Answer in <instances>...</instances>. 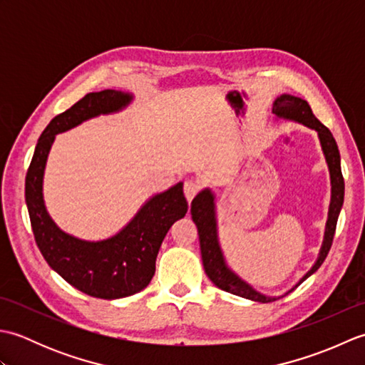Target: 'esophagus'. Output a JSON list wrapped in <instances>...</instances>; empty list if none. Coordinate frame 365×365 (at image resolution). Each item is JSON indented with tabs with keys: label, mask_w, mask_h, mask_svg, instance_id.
Segmentation results:
<instances>
[{
	"label": "esophagus",
	"mask_w": 365,
	"mask_h": 365,
	"mask_svg": "<svg viewBox=\"0 0 365 365\" xmlns=\"http://www.w3.org/2000/svg\"><path fill=\"white\" fill-rule=\"evenodd\" d=\"M200 190V185L195 180H187L183 185V191H185V197L188 199V202H191L192 197H195Z\"/></svg>",
	"instance_id": "1"
}]
</instances>
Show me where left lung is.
<instances>
[{
  "mask_svg": "<svg viewBox=\"0 0 365 365\" xmlns=\"http://www.w3.org/2000/svg\"><path fill=\"white\" fill-rule=\"evenodd\" d=\"M273 114L279 119H287V120H294L298 123H302V125H306L307 128H312L319 133L322 150H323L324 158H327L329 175H331V204H329L327 229H324L323 245L320 247L319 257H317L312 268L299 279V282L294 285L293 289L287 292L290 293L292 290L297 289L301 282H304L309 276L314 274L315 271L322 267L324 259H327L332 245V238H334L339 213L342 210V205H344L345 183L342 177V169H340V153L337 149L336 139L332 136L331 131L315 118L311 106H309L306 100L290 96V94L279 96L273 103ZM191 218L197 227L204 269L207 276L210 277V281L218 287V289L229 292L232 294H237V297H242L251 301H259V302H271V301H276L277 298H281V297H268V294H263L255 289H252L250 284L243 281L242 277L237 276L234 271L227 267L226 259H224V254L220 246V240H218L216 204H215V195L210 188L202 190L195 199H192Z\"/></svg>",
  "mask_w": 365,
  "mask_h": 365,
  "instance_id": "8db88e82",
  "label": "left lung"
}]
</instances>
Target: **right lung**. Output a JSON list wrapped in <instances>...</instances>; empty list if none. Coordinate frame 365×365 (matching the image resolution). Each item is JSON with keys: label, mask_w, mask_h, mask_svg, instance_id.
Instances as JSON below:
<instances>
[{"label": "right lung", "mask_w": 365, "mask_h": 365, "mask_svg": "<svg viewBox=\"0 0 365 365\" xmlns=\"http://www.w3.org/2000/svg\"><path fill=\"white\" fill-rule=\"evenodd\" d=\"M133 96L105 89L91 92L54 118L36 145L25 182V199L36 243L46 263L75 289L102 299H118L145 289L155 274V260L170 226L188 212L183 183L152 196L118 234L88 242L61 230L46 212L43 174L58 133L100 114L119 113Z\"/></svg>", "instance_id": "add662e5"}]
</instances>
